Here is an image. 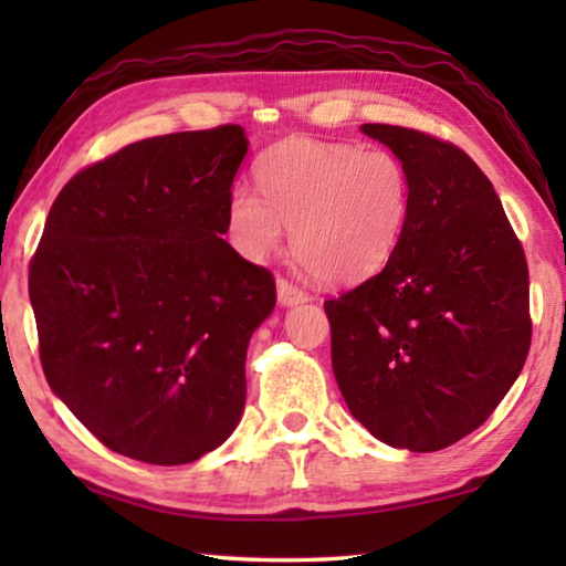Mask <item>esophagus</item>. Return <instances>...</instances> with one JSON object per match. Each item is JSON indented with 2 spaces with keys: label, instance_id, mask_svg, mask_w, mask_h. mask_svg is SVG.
I'll return each instance as SVG.
<instances>
[{
  "label": "esophagus",
  "instance_id": "34e87169",
  "mask_svg": "<svg viewBox=\"0 0 566 566\" xmlns=\"http://www.w3.org/2000/svg\"><path fill=\"white\" fill-rule=\"evenodd\" d=\"M276 296H280V304L292 306V304H302L310 300V292H304L302 286H296L294 282L280 276V280H276Z\"/></svg>",
  "mask_w": 566,
  "mask_h": 566
}]
</instances>
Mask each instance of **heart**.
<instances>
[{"instance_id":"heart-1","label":"heart","mask_w":566,"mask_h":566,"mask_svg":"<svg viewBox=\"0 0 566 566\" xmlns=\"http://www.w3.org/2000/svg\"><path fill=\"white\" fill-rule=\"evenodd\" d=\"M262 195L229 191L227 237L247 260L276 252L284 227L292 252L322 282L352 284L377 274L405 237L411 179L389 149L306 137L274 145L256 165Z\"/></svg>"}]
</instances>
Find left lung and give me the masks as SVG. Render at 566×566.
<instances>
[{
    "label": "left lung",
    "mask_w": 566,
    "mask_h": 566,
    "mask_svg": "<svg viewBox=\"0 0 566 566\" xmlns=\"http://www.w3.org/2000/svg\"><path fill=\"white\" fill-rule=\"evenodd\" d=\"M405 161L411 212L379 274L324 302L332 367L385 444L437 452L490 419L532 344L530 270L492 181L434 134L364 124Z\"/></svg>",
    "instance_id": "1"
}]
</instances>
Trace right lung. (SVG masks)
<instances>
[{
  "instance_id": "right-lung-1",
  "label": "right lung",
  "mask_w": 566,
  "mask_h": 566,
  "mask_svg": "<svg viewBox=\"0 0 566 566\" xmlns=\"http://www.w3.org/2000/svg\"><path fill=\"white\" fill-rule=\"evenodd\" d=\"M239 124L122 147L66 181L30 262L44 377L112 452L189 464L234 432L270 270L224 242Z\"/></svg>"
}]
</instances>
